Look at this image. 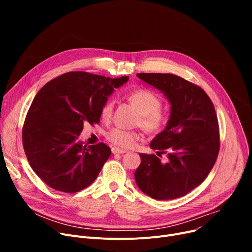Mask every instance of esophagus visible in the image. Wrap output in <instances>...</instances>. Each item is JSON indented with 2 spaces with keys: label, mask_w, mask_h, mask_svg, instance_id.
Returning a JSON list of instances; mask_svg holds the SVG:
<instances>
[{
  "label": "esophagus",
  "mask_w": 252,
  "mask_h": 252,
  "mask_svg": "<svg viewBox=\"0 0 252 252\" xmlns=\"http://www.w3.org/2000/svg\"><path fill=\"white\" fill-rule=\"evenodd\" d=\"M111 151H112V153H113V154H116V153H118V154H123V153H126V150L119 149V148H117V147H112Z\"/></svg>",
  "instance_id": "esophagus-1"
}]
</instances>
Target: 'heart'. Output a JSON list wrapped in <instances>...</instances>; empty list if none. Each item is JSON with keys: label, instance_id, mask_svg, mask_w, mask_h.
Listing matches in <instances>:
<instances>
[{"label": "heart", "instance_id": "1", "mask_svg": "<svg viewBox=\"0 0 252 252\" xmlns=\"http://www.w3.org/2000/svg\"><path fill=\"white\" fill-rule=\"evenodd\" d=\"M126 98L140 112L137 125L141 126L147 133L158 134L165 128L169 115L167 111L161 107L162 100L159 95L149 89L140 88L130 91L126 95ZM113 107L114 102L112 100L106 101L102 106L100 115L104 122L110 121ZM140 137L141 135L138 131L121 127H114L106 134V138L109 142L122 148L131 147Z\"/></svg>", "mask_w": 252, "mask_h": 252}]
</instances>
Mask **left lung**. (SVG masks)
<instances>
[{
  "instance_id": "obj_1",
  "label": "left lung",
  "mask_w": 252,
  "mask_h": 252,
  "mask_svg": "<svg viewBox=\"0 0 252 252\" xmlns=\"http://www.w3.org/2000/svg\"><path fill=\"white\" fill-rule=\"evenodd\" d=\"M137 76L164 93L171 104L164 130L150 143L157 155L141 153L135 171L138 187L157 200L183 197L206 179L220 152V127L215 106L206 93L170 73ZM168 154V161L160 160Z\"/></svg>"
}]
</instances>
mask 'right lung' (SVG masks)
Listing matches in <instances>:
<instances>
[{
    "mask_svg": "<svg viewBox=\"0 0 252 252\" xmlns=\"http://www.w3.org/2000/svg\"><path fill=\"white\" fill-rule=\"evenodd\" d=\"M127 79L70 71L38 91L25 117L22 144L32 168L49 187L75 193L96 180L111 150L104 143L84 145L79 134L85 124L100 123L107 97Z\"/></svg>",
    "mask_w": 252,
    "mask_h": 252,
    "instance_id": "obj_1",
    "label": "right lung"
}]
</instances>
